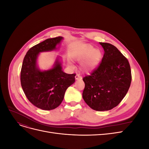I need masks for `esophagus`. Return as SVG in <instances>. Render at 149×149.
Returning a JSON list of instances; mask_svg holds the SVG:
<instances>
[{"mask_svg": "<svg viewBox=\"0 0 149 149\" xmlns=\"http://www.w3.org/2000/svg\"><path fill=\"white\" fill-rule=\"evenodd\" d=\"M75 78H76V79H82L81 76V75L79 74H76L75 76Z\"/></svg>", "mask_w": 149, "mask_h": 149, "instance_id": "obj_1", "label": "esophagus"}]
</instances>
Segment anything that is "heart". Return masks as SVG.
Instances as JSON below:
<instances>
[{
    "mask_svg": "<svg viewBox=\"0 0 149 149\" xmlns=\"http://www.w3.org/2000/svg\"><path fill=\"white\" fill-rule=\"evenodd\" d=\"M73 59L83 61L81 68L85 71H92L100 63L102 58V53L99 49H94L91 45H87L74 53Z\"/></svg>",
    "mask_w": 149,
    "mask_h": 149,
    "instance_id": "b5f03b06",
    "label": "heart"
}]
</instances>
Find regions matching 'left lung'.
<instances>
[{
    "label": "left lung",
    "mask_w": 149,
    "mask_h": 149,
    "mask_svg": "<svg viewBox=\"0 0 149 149\" xmlns=\"http://www.w3.org/2000/svg\"><path fill=\"white\" fill-rule=\"evenodd\" d=\"M104 53L100 64L83 78L84 101L93 109L103 111L118 106L127 94L132 74L127 60L115 46L100 42Z\"/></svg>",
    "instance_id": "left-lung-1"
}]
</instances>
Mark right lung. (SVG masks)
I'll use <instances>...</instances> for the list:
<instances>
[{
	"label": "right lung",
	"instance_id": "add662e5",
	"mask_svg": "<svg viewBox=\"0 0 149 149\" xmlns=\"http://www.w3.org/2000/svg\"><path fill=\"white\" fill-rule=\"evenodd\" d=\"M63 38H48L33 46L26 52L20 72L22 88L29 101L43 110H52L63 100L67 88L75 81L76 74L62 71L61 63L56 61L52 69L41 71L37 67L40 52L56 49Z\"/></svg>",
	"mask_w": 149,
	"mask_h": 149
}]
</instances>
